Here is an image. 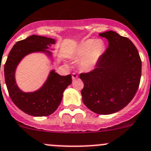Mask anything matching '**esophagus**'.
<instances>
[{"mask_svg": "<svg viewBox=\"0 0 151 151\" xmlns=\"http://www.w3.org/2000/svg\"><path fill=\"white\" fill-rule=\"evenodd\" d=\"M77 77H78V75H77V74H76V73H73V74H72V79H73V80H75V79H77Z\"/></svg>", "mask_w": 151, "mask_h": 151, "instance_id": "34e87169", "label": "esophagus"}]
</instances>
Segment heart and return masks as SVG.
Here are the masks:
<instances>
[{"mask_svg":"<svg viewBox=\"0 0 151 151\" xmlns=\"http://www.w3.org/2000/svg\"><path fill=\"white\" fill-rule=\"evenodd\" d=\"M105 52V44L100 39H87L76 45L70 52L73 58H80V68L86 71L95 68Z\"/></svg>","mask_w":151,"mask_h":151,"instance_id":"heart-1","label":"heart"}]
</instances>
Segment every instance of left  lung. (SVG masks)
Here are the masks:
<instances>
[{"instance_id":"obj_1","label":"left lung","mask_w":151,"mask_h":151,"mask_svg":"<svg viewBox=\"0 0 151 151\" xmlns=\"http://www.w3.org/2000/svg\"><path fill=\"white\" fill-rule=\"evenodd\" d=\"M108 41L105 54L91 72L80 74L83 102L98 114H111L125 108L138 90L142 62L134 43L114 31L99 34Z\"/></svg>"}]
</instances>
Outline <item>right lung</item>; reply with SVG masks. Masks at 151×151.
Masks as SVG:
<instances>
[{
	"label": "right lung",
	"mask_w": 151,
	"mask_h": 151,
	"mask_svg": "<svg viewBox=\"0 0 151 151\" xmlns=\"http://www.w3.org/2000/svg\"><path fill=\"white\" fill-rule=\"evenodd\" d=\"M55 43V39L46 37L35 35L28 37L14 45L4 65L5 82L12 100L17 108L31 116H45L53 114L62 101L65 89L72 82L71 76H61L52 70L40 88L24 92L16 83V68L25 57L32 53L45 54L53 64L52 52L48 49Z\"/></svg>",
	"instance_id": "obj_1"
}]
</instances>
